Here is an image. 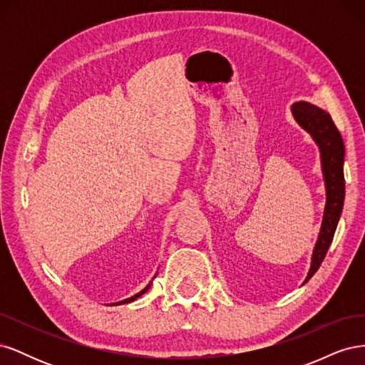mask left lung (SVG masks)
Listing matches in <instances>:
<instances>
[{
	"label": "left lung",
	"instance_id": "left-lung-1",
	"mask_svg": "<svg viewBox=\"0 0 365 365\" xmlns=\"http://www.w3.org/2000/svg\"><path fill=\"white\" fill-rule=\"evenodd\" d=\"M292 114L298 125L304 128L309 134L318 143L322 150L323 173L327 190V201L324 208V217L317 245L312 256V264L309 269L306 282L318 271L319 264L324 260L326 252L332 244L338 220L341 216L342 204H344V172H342V163H344V145H342L341 134L335 123L323 109L317 108L307 102H298L292 106Z\"/></svg>",
	"mask_w": 365,
	"mask_h": 365
}]
</instances>
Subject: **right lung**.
I'll return each mask as SVG.
<instances>
[{
	"mask_svg": "<svg viewBox=\"0 0 365 365\" xmlns=\"http://www.w3.org/2000/svg\"><path fill=\"white\" fill-rule=\"evenodd\" d=\"M150 284H152V282H150V283H149V284L146 286V288H145V289H143L141 292H138L137 295H134V297H130V298H126V300H123V302H120L118 304H121V303H129V302H134V300H135V298H138L140 295H143V294H145V292H146V291H148V289L150 288Z\"/></svg>",
	"mask_w": 365,
	"mask_h": 365,
	"instance_id": "1",
	"label": "right lung"
}]
</instances>
